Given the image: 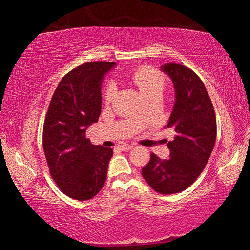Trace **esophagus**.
Instances as JSON below:
<instances>
[{
    "label": "esophagus",
    "mask_w": 250,
    "mask_h": 250,
    "mask_svg": "<svg viewBox=\"0 0 250 250\" xmlns=\"http://www.w3.org/2000/svg\"><path fill=\"white\" fill-rule=\"evenodd\" d=\"M132 147H133L132 145H122V146H119V149L122 150V151H129V150L132 149Z\"/></svg>",
    "instance_id": "34e87169"
}]
</instances>
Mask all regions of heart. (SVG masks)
<instances>
[{"label": "heart", "mask_w": 250, "mask_h": 250, "mask_svg": "<svg viewBox=\"0 0 250 250\" xmlns=\"http://www.w3.org/2000/svg\"><path fill=\"white\" fill-rule=\"evenodd\" d=\"M132 80L141 95L146 98H160L166 88V80L159 71L149 68L138 69L132 76ZM117 88L113 83H109L104 90L105 101H111L116 95Z\"/></svg>", "instance_id": "obj_1"}]
</instances>
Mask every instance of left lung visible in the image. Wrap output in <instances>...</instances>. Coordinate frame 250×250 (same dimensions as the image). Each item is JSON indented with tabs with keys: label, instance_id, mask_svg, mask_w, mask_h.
<instances>
[{
	"label": "left lung",
	"instance_id": "8db88e82",
	"mask_svg": "<svg viewBox=\"0 0 250 250\" xmlns=\"http://www.w3.org/2000/svg\"><path fill=\"white\" fill-rule=\"evenodd\" d=\"M161 70L174 86V105L166 128L175 135L167 143L170 158L152 153L142 176L155 192L168 195L184 191L204 170L216 141V117L204 83L193 70L174 62Z\"/></svg>",
	"mask_w": 250,
	"mask_h": 250
}]
</instances>
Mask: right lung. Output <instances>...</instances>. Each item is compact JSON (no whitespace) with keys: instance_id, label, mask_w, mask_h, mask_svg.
Masks as SVG:
<instances>
[{"instance_id":"1","label":"right lung","mask_w":250,"mask_h":250,"mask_svg":"<svg viewBox=\"0 0 250 250\" xmlns=\"http://www.w3.org/2000/svg\"><path fill=\"white\" fill-rule=\"evenodd\" d=\"M116 62H92L76 67L61 80L50 100L43 147L50 175L67 196L94 197L107 179L111 147L95 146L86 131L101 112V84Z\"/></svg>"}]
</instances>
